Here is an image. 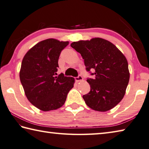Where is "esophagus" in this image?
Instances as JSON below:
<instances>
[{"label":"esophagus","instance_id":"34e87169","mask_svg":"<svg viewBox=\"0 0 149 149\" xmlns=\"http://www.w3.org/2000/svg\"><path fill=\"white\" fill-rule=\"evenodd\" d=\"M75 80L76 82H79V81H82L83 80V77L81 75H79L78 77H75Z\"/></svg>","mask_w":149,"mask_h":149}]
</instances>
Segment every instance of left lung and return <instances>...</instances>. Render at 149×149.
I'll use <instances>...</instances> for the list:
<instances>
[{
    "label": "left lung",
    "mask_w": 149,
    "mask_h": 149,
    "mask_svg": "<svg viewBox=\"0 0 149 149\" xmlns=\"http://www.w3.org/2000/svg\"><path fill=\"white\" fill-rule=\"evenodd\" d=\"M81 54L87 71L94 69V77L86 80L90 91L83 96L87 106L96 111L106 112L120 102L126 92L130 73L123 53L109 40L95 37L71 44Z\"/></svg>",
    "instance_id": "1"
}]
</instances>
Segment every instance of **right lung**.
I'll return each instance as SVG.
<instances>
[{"mask_svg": "<svg viewBox=\"0 0 149 149\" xmlns=\"http://www.w3.org/2000/svg\"><path fill=\"white\" fill-rule=\"evenodd\" d=\"M69 44L48 39L36 44L23 57L19 76L28 101L42 111L59 109L65 103L75 79L57 75L61 51Z\"/></svg>", "mask_w": 149, "mask_h": 149, "instance_id": "obj_1", "label": "right lung"}]
</instances>
